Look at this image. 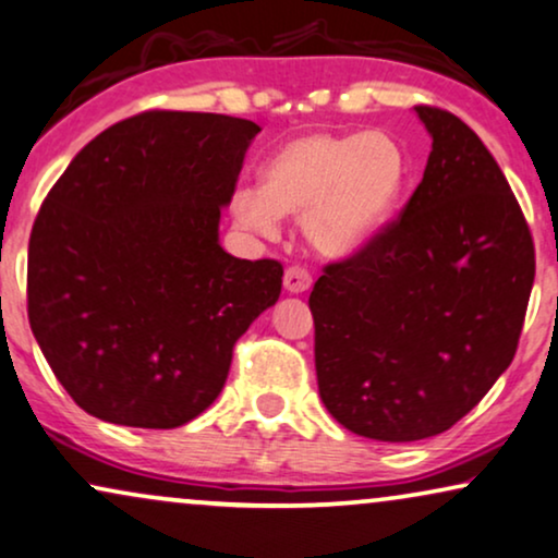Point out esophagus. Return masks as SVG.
<instances>
[{"instance_id": "obj_1", "label": "esophagus", "mask_w": 558, "mask_h": 558, "mask_svg": "<svg viewBox=\"0 0 558 558\" xmlns=\"http://www.w3.org/2000/svg\"><path fill=\"white\" fill-rule=\"evenodd\" d=\"M283 283H286L288 293H303V291H308V288H312L314 278H312V272L306 270V267L291 265L283 275Z\"/></svg>"}]
</instances>
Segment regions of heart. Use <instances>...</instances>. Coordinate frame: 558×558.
I'll list each match as a JSON object with an SVG mask.
<instances>
[{"mask_svg":"<svg viewBox=\"0 0 558 558\" xmlns=\"http://www.w3.org/2000/svg\"><path fill=\"white\" fill-rule=\"evenodd\" d=\"M404 178V151L386 133H303L267 161L263 187L234 190L231 214L267 239L278 234L283 216H301L316 252L348 255L389 221Z\"/></svg>","mask_w":558,"mask_h":558,"instance_id":"b5f03b06","label":"heart"}]
</instances>
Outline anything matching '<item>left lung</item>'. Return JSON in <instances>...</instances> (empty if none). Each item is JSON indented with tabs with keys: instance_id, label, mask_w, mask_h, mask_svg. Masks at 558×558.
Segmentation results:
<instances>
[{
	"instance_id": "8db88e82",
	"label": "left lung",
	"mask_w": 558,
	"mask_h": 558,
	"mask_svg": "<svg viewBox=\"0 0 558 558\" xmlns=\"http://www.w3.org/2000/svg\"><path fill=\"white\" fill-rule=\"evenodd\" d=\"M433 136L407 206L308 295L319 397L350 433L409 442L466 417L512 363L535 278L518 197L482 138L417 105Z\"/></svg>"
}]
</instances>
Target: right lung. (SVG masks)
I'll return each mask as SVG.
<instances>
[{
	"instance_id": "add662e5",
	"label": "right lung",
	"mask_w": 558,
	"mask_h": 558,
	"mask_svg": "<svg viewBox=\"0 0 558 558\" xmlns=\"http://www.w3.org/2000/svg\"><path fill=\"white\" fill-rule=\"evenodd\" d=\"M259 125L146 110L110 125L48 190L27 246V319L92 417L172 429L214 404L239 337L283 286L278 259L218 244Z\"/></svg>"
}]
</instances>
